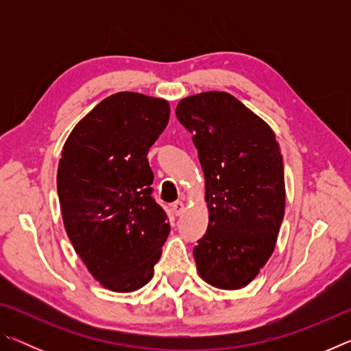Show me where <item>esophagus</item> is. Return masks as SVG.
Masks as SVG:
<instances>
[{
  "mask_svg": "<svg viewBox=\"0 0 351 351\" xmlns=\"http://www.w3.org/2000/svg\"><path fill=\"white\" fill-rule=\"evenodd\" d=\"M171 209H173L175 215H181V213L184 212V203L182 201H175L173 206H171Z\"/></svg>",
  "mask_w": 351,
  "mask_h": 351,
  "instance_id": "esophagus-1",
  "label": "esophagus"
}]
</instances>
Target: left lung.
Wrapping results in <instances>:
<instances>
[{"label":"left lung","mask_w":351,"mask_h":351,"mask_svg":"<svg viewBox=\"0 0 351 351\" xmlns=\"http://www.w3.org/2000/svg\"><path fill=\"white\" fill-rule=\"evenodd\" d=\"M176 117L193 136L206 180L209 224L193 249L199 276L215 288L246 287L274 251L285 215L276 134L228 93L182 99Z\"/></svg>","instance_id":"1"}]
</instances>
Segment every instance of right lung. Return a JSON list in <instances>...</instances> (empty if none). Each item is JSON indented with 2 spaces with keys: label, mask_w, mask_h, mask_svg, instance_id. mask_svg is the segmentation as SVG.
Instances as JSON below:
<instances>
[{
  "label": "right lung",
  "mask_w": 351,
  "mask_h": 351,
  "mask_svg": "<svg viewBox=\"0 0 351 351\" xmlns=\"http://www.w3.org/2000/svg\"><path fill=\"white\" fill-rule=\"evenodd\" d=\"M169 117L167 100L112 94L77 123L58 162L69 240L93 277L117 293L150 280L170 232L147 159Z\"/></svg>",
  "instance_id": "1"
}]
</instances>
